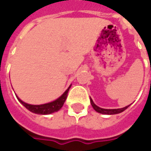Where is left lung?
Wrapping results in <instances>:
<instances>
[{
    "mask_svg": "<svg viewBox=\"0 0 151 151\" xmlns=\"http://www.w3.org/2000/svg\"><path fill=\"white\" fill-rule=\"evenodd\" d=\"M90 99H91V104L92 107H93V108L95 109V111H97V112H99V113L104 114V115H115V114L120 113V112L124 111L125 109H127V108L129 107V105H128L126 107H124V108H117V109H105V108H99V107H98V106L93 102L91 98Z\"/></svg>",
    "mask_w": 151,
    "mask_h": 151,
    "instance_id": "obj_1",
    "label": "left lung"
}]
</instances>
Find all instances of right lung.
<instances>
[{"instance_id": "obj_1", "label": "right lung", "mask_w": 151, "mask_h": 151, "mask_svg": "<svg viewBox=\"0 0 151 151\" xmlns=\"http://www.w3.org/2000/svg\"><path fill=\"white\" fill-rule=\"evenodd\" d=\"M70 87H71V85L69 86L65 91L64 92L62 95L60 96L59 98L56 99V100H54L52 102H50V103H47V104H27V103H25L22 100H21L17 95L16 96L18 98V101L20 102L23 105L27 110H29L31 112L35 114H39V115H49V114H52L53 112L58 111L60 108H62L64 103L66 100L67 95H68V92H69Z\"/></svg>"}]
</instances>
